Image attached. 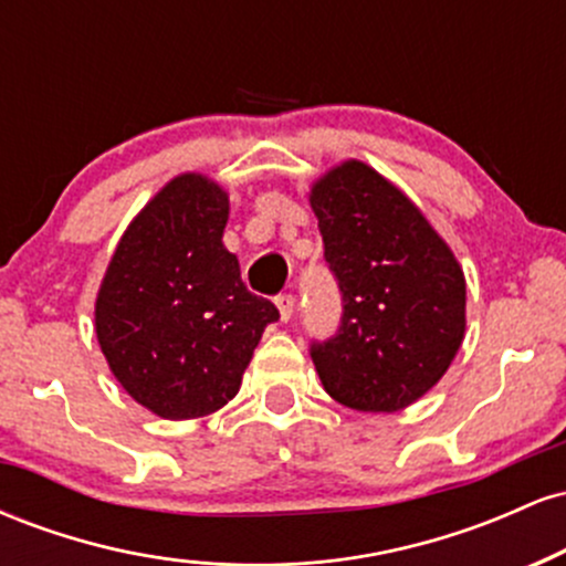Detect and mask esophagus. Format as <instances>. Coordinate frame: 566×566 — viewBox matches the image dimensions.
I'll use <instances>...</instances> for the list:
<instances>
[{"mask_svg": "<svg viewBox=\"0 0 566 566\" xmlns=\"http://www.w3.org/2000/svg\"><path fill=\"white\" fill-rule=\"evenodd\" d=\"M276 308H279V316H282V322H290L292 308H295V297H292L290 292H282V295L276 297Z\"/></svg>", "mask_w": 566, "mask_h": 566, "instance_id": "esophagus-1", "label": "esophagus"}]
</instances>
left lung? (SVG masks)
<instances>
[{"label": "left lung", "instance_id": "1", "mask_svg": "<svg viewBox=\"0 0 566 566\" xmlns=\"http://www.w3.org/2000/svg\"><path fill=\"white\" fill-rule=\"evenodd\" d=\"M343 316L311 343L324 391L359 412H399L452 365L465 333V279L423 212L365 161L311 188Z\"/></svg>", "mask_w": 566, "mask_h": 566}]
</instances>
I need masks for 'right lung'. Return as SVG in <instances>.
<instances>
[{"label":"right lung","instance_id":"obj_1","mask_svg":"<svg viewBox=\"0 0 566 566\" xmlns=\"http://www.w3.org/2000/svg\"><path fill=\"white\" fill-rule=\"evenodd\" d=\"M229 193L172 178L127 226L95 301L114 378L167 420L210 415L237 396L276 305L252 295L223 247Z\"/></svg>","mask_w":566,"mask_h":566}]
</instances>
